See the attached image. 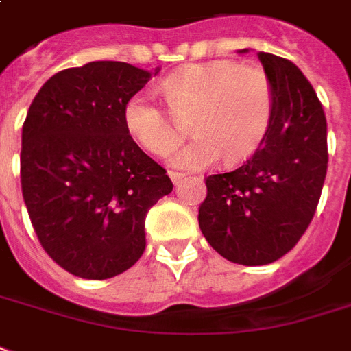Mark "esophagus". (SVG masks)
<instances>
[{
    "label": "esophagus",
    "instance_id": "1",
    "mask_svg": "<svg viewBox=\"0 0 351 351\" xmlns=\"http://www.w3.org/2000/svg\"><path fill=\"white\" fill-rule=\"evenodd\" d=\"M168 176H170V179H172L173 185H179V183L185 179V173H181V172H168Z\"/></svg>",
    "mask_w": 351,
    "mask_h": 351
}]
</instances>
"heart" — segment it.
Here are the masks:
<instances>
[{
    "mask_svg": "<svg viewBox=\"0 0 351 351\" xmlns=\"http://www.w3.org/2000/svg\"><path fill=\"white\" fill-rule=\"evenodd\" d=\"M162 90L173 115L180 122L189 120L197 136L170 157L178 168L199 170L218 157L223 162L246 159L265 141L272 122V85L259 66L228 59L183 66L166 79ZM175 119L149 92H136L123 107L129 133L160 157L185 136V128Z\"/></svg>",
    "mask_w": 351,
    "mask_h": 351,
    "instance_id": "obj_1",
    "label": "heart"
}]
</instances>
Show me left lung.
I'll list each match as a JSON object with an SVG mask.
<instances>
[{
    "label": "left lung",
    "mask_w": 351,
    "mask_h": 351,
    "mask_svg": "<svg viewBox=\"0 0 351 351\" xmlns=\"http://www.w3.org/2000/svg\"><path fill=\"white\" fill-rule=\"evenodd\" d=\"M259 60L272 85L270 128L244 165L205 179L197 215L210 246L244 266L274 263L296 246L328 172V123L311 83L283 57L259 51Z\"/></svg>",
    "instance_id": "8db88e82"
}]
</instances>
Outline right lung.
Instances as JSON below:
<instances>
[{
    "instance_id": "1",
    "label": "right lung",
    "mask_w": 351,
    "mask_h": 351,
    "mask_svg": "<svg viewBox=\"0 0 351 351\" xmlns=\"http://www.w3.org/2000/svg\"><path fill=\"white\" fill-rule=\"evenodd\" d=\"M157 73L94 60L47 79L27 110L23 202L46 254L77 278H114L135 265L147 210L173 189L123 122L129 97Z\"/></svg>"
}]
</instances>
